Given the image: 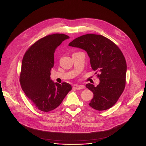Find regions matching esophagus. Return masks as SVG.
<instances>
[{
	"mask_svg": "<svg viewBox=\"0 0 146 146\" xmlns=\"http://www.w3.org/2000/svg\"><path fill=\"white\" fill-rule=\"evenodd\" d=\"M74 87L76 89L79 90V89H83L84 88V86L82 85H74Z\"/></svg>",
	"mask_w": 146,
	"mask_h": 146,
	"instance_id": "esophagus-1",
	"label": "esophagus"
}]
</instances>
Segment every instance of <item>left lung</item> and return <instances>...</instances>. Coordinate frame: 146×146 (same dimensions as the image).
I'll list each match as a JSON object with an SVG mask.
<instances>
[{
    "label": "left lung",
    "instance_id": "1",
    "mask_svg": "<svg viewBox=\"0 0 146 146\" xmlns=\"http://www.w3.org/2000/svg\"><path fill=\"white\" fill-rule=\"evenodd\" d=\"M68 46L86 51L92 70L100 73L98 85H86L93 93L89 106L99 111L112 107L123 92L126 83V62L119 47L102 35L91 34L75 39Z\"/></svg>",
    "mask_w": 146,
    "mask_h": 146
}]
</instances>
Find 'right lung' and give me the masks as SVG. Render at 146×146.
Here are the masks:
<instances>
[{"instance_id": "right-lung-1", "label": "right lung", "mask_w": 146, "mask_h": 146, "mask_svg": "<svg viewBox=\"0 0 146 146\" xmlns=\"http://www.w3.org/2000/svg\"><path fill=\"white\" fill-rule=\"evenodd\" d=\"M70 37L62 34L47 35L35 42L26 52L22 61L20 82L28 98L44 112L54 110L72 89L66 82H54L50 71L57 47Z\"/></svg>"}]
</instances>
